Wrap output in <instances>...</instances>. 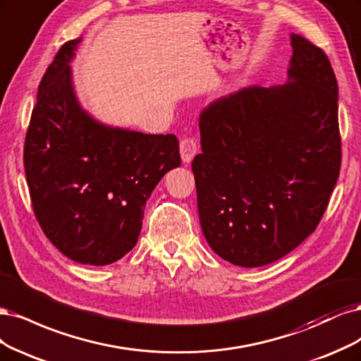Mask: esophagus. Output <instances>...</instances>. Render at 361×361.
I'll list each match as a JSON object with an SVG mask.
<instances>
[{"mask_svg":"<svg viewBox=\"0 0 361 361\" xmlns=\"http://www.w3.org/2000/svg\"><path fill=\"white\" fill-rule=\"evenodd\" d=\"M197 151V144L193 137H184L180 142V154L184 164H189Z\"/></svg>","mask_w":361,"mask_h":361,"instance_id":"34e87169","label":"esophagus"}]
</instances>
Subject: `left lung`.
<instances>
[{
	"mask_svg": "<svg viewBox=\"0 0 361 361\" xmlns=\"http://www.w3.org/2000/svg\"><path fill=\"white\" fill-rule=\"evenodd\" d=\"M288 82L208 104L192 161L204 237L252 269L294 250L329 205L341 171L337 80L327 55L290 34Z\"/></svg>",
	"mask_w": 361,
	"mask_h": 361,
	"instance_id": "left-lung-1",
	"label": "left lung"
}]
</instances>
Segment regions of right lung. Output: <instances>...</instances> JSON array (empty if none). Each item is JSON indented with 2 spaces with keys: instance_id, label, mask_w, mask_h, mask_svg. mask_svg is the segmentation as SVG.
Here are the masks:
<instances>
[{
  "instance_id": "obj_1",
  "label": "right lung",
  "mask_w": 361,
  "mask_h": 361,
  "mask_svg": "<svg viewBox=\"0 0 361 361\" xmlns=\"http://www.w3.org/2000/svg\"><path fill=\"white\" fill-rule=\"evenodd\" d=\"M79 43H64L42 79L24 166L44 235L72 261L108 265L135 247L147 200L181 159L176 135L106 126L82 109L68 66Z\"/></svg>"
}]
</instances>
